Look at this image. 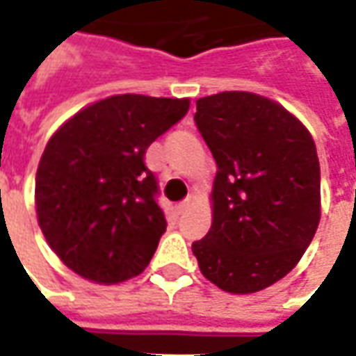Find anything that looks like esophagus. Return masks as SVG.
Instances as JSON below:
<instances>
[{"label": "esophagus", "mask_w": 356, "mask_h": 356, "mask_svg": "<svg viewBox=\"0 0 356 356\" xmlns=\"http://www.w3.org/2000/svg\"><path fill=\"white\" fill-rule=\"evenodd\" d=\"M188 206H191V198H185V200H183V202H179V212H185L186 208H188Z\"/></svg>", "instance_id": "esophagus-1"}]
</instances>
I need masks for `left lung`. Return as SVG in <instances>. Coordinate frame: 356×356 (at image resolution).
<instances>
[{"label":"left lung","instance_id":"left-lung-1","mask_svg":"<svg viewBox=\"0 0 356 356\" xmlns=\"http://www.w3.org/2000/svg\"><path fill=\"white\" fill-rule=\"evenodd\" d=\"M195 123L218 175L212 227L193 254L220 289H264L295 268L318 229L316 144L287 109L250 92L200 98Z\"/></svg>","mask_w":356,"mask_h":356}]
</instances>
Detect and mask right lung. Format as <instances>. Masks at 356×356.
<instances>
[{
    "label": "right lung",
    "instance_id": "obj_1",
    "mask_svg": "<svg viewBox=\"0 0 356 356\" xmlns=\"http://www.w3.org/2000/svg\"><path fill=\"white\" fill-rule=\"evenodd\" d=\"M186 111L188 100L111 96L49 138L36 173V212L48 245L74 273L118 283L152 260L168 221L144 156Z\"/></svg>",
    "mask_w": 356,
    "mask_h": 356
}]
</instances>
